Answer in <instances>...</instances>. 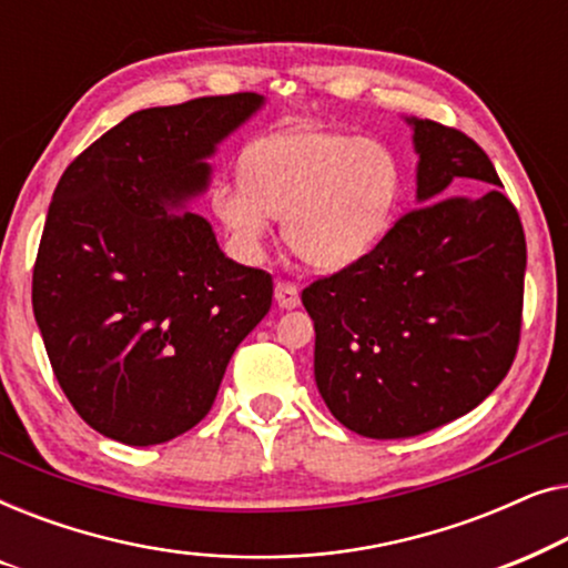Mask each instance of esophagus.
<instances>
[{"label": "esophagus", "instance_id": "34e87169", "mask_svg": "<svg viewBox=\"0 0 568 568\" xmlns=\"http://www.w3.org/2000/svg\"><path fill=\"white\" fill-rule=\"evenodd\" d=\"M274 297L278 302V307H297L300 305V290L286 282H278L274 286Z\"/></svg>", "mask_w": 568, "mask_h": 568}]
</instances>
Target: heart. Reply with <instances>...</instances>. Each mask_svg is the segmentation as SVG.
<instances>
[{
    "label": "heart",
    "instance_id": "obj_1",
    "mask_svg": "<svg viewBox=\"0 0 568 568\" xmlns=\"http://www.w3.org/2000/svg\"><path fill=\"white\" fill-rule=\"evenodd\" d=\"M251 191H222L214 214L243 258H258L282 220L286 240L321 271H344L375 251L400 196L398 165L375 142L292 129L247 152Z\"/></svg>",
    "mask_w": 568,
    "mask_h": 568
}]
</instances>
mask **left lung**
Listing matches in <instances>:
<instances>
[{"label": "left lung", "mask_w": 568, "mask_h": 568, "mask_svg": "<svg viewBox=\"0 0 568 568\" xmlns=\"http://www.w3.org/2000/svg\"><path fill=\"white\" fill-rule=\"evenodd\" d=\"M406 123L418 209L302 292L317 390L369 439L416 437L476 408L507 377L523 323L525 232L491 160L460 131Z\"/></svg>", "instance_id": "obj_1"}]
</instances>
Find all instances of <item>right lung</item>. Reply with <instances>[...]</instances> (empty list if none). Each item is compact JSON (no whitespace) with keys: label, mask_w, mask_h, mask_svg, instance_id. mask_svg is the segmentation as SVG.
<instances>
[{"label":"right lung","mask_w":568,"mask_h":568,"mask_svg":"<svg viewBox=\"0 0 568 568\" xmlns=\"http://www.w3.org/2000/svg\"><path fill=\"white\" fill-rule=\"evenodd\" d=\"M263 103L237 92L131 113L53 191L33 315L61 390L105 437L150 447L196 426L268 313L271 276L227 258L191 209L216 146Z\"/></svg>","instance_id":"1"}]
</instances>
